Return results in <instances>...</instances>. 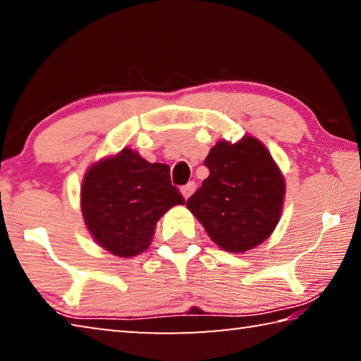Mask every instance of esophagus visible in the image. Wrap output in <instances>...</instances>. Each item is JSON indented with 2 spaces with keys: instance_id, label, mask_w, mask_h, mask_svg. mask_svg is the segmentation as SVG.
Here are the masks:
<instances>
[{
  "instance_id": "esophagus-1",
  "label": "esophagus",
  "mask_w": 361,
  "mask_h": 361,
  "mask_svg": "<svg viewBox=\"0 0 361 361\" xmlns=\"http://www.w3.org/2000/svg\"><path fill=\"white\" fill-rule=\"evenodd\" d=\"M194 191H195V183L194 181L188 183V185H185V186L181 188V194H183V197H185V199L191 197Z\"/></svg>"
}]
</instances>
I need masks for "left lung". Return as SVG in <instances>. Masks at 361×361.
I'll return each mask as SVG.
<instances>
[{"mask_svg":"<svg viewBox=\"0 0 361 361\" xmlns=\"http://www.w3.org/2000/svg\"><path fill=\"white\" fill-rule=\"evenodd\" d=\"M209 178L186 200L219 248L243 253L264 242L280 219L283 175L271 152L255 137L223 140L205 159Z\"/></svg>","mask_w":361,"mask_h":361,"instance_id":"8db88e82","label":"left lung"}]
</instances>
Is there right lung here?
<instances>
[{
	"mask_svg": "<svg viewBox=\"0 0 361 361\" xmlns=\"http://www.w3.org/2000/svg\"><path fill=\"white\" fill-rule=\"evenodd\" d=\"M185 204L167 164H151L124 148L90 166L81 188V212L90 235L121 258L143 253L156 223L173 205Z\"/></svg>",
	"mask_w": 361,
	"mask_h": 361,
	"instance_id": "1",
	"label": "right lung"
}]
</instances>
